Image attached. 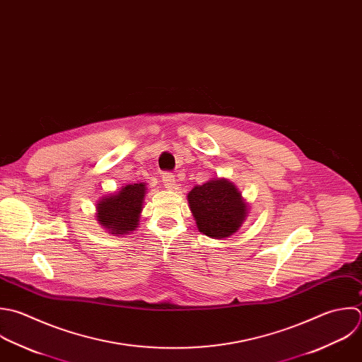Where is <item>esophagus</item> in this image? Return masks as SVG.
<instances>
[{"label":"esophagus","mask_w":362,"mask_h":362,"mask_svg":"<svg viewBox=\"0 0 362 362\" xmlns=\"http://www.w3.org/2000/svg\"><path fill=\"white\" fill-rule=\"evenodd\" d=\"M162 180H163V185L168 190H173L175 186H176V179H175V175L173 173H163L162 176Z\"/></svg>","instance_id":"esophagus-1"}]
</instances>
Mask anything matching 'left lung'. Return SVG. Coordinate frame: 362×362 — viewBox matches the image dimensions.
I'll use <instances>...</instances> for the list:
<instances>
[{
  "instance_id": "1",
  "label": "left lung",
  "mask_w": 362,
  "mask_h": 362,
  "mask_svg": "<svg viewBox=\"0 0 362 362\" xmlns=\"http://www.w3.org/2000/svg\"><path fill=\"white\" fill-rule=\"evenodd\" d=\"M187 202L199 231L216 240L234 235L248 216V203L226 177H213L194 186Z\"/></svg>"
}]
</instances>
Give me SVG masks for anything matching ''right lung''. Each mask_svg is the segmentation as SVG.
<instances>
[{"label":"right lung","instance_id":"right-lung-1","mask_svg":"<svg viewBox=\"0 0 362 362\" xmlns=\"http://www.w3.org/2000/svg\"><path fill=\"white\" fill-rule=\"evenodd\" d=\"M146 183L125 185L119 190L103 196L95 204V218L110 234H131L139 226Z\"/></svg>","mask_w":362,"mask_h":362}]
</instances>
